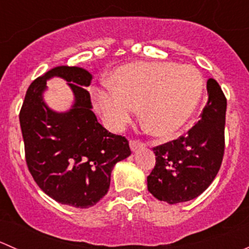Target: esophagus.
Wrapping results in <instances>:
<instances>
[{
	"instance_id": "1",
	"label": "esophagus",
	"mask_w": 249,
	"mask_h": 249,
	"mask_svg": "<svg viewBox=\"0 0 249 249\" xmlns=\"http://www.w3.org/2000/svg\"><path fill=\"white\" fill-rule=\"evenodd\" d=\"M143 145H144V144H143L142 142H140V141H137V140H131V141H130V148H131L132 152H136L137 149L142 148Z\"/></svg>"
}]
</instances>
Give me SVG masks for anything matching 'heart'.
Segmentation results:
<instances>
[{"label": "heart", "mask_w": 249, "mask_h": 249, "mask_svg": "<svg viewBox=\"0 0 249 249\" xmlns=\"http://www.w3.org/2000/svg\"><path fill=\"white\" fill-rule=\"evenodd\" d=\"M113 89H94L96 108L107 126L123 129L141 108L155 136L177 132L192 118L202 95L203 79L195 67L176 62H132L113 72Z\"/></svg>", "instance_id": "heart-1"}]
</instances>
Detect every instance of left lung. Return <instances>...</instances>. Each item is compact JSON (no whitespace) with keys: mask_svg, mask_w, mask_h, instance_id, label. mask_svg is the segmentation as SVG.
<instances>
[{"mask_svg":"<svg viewBox=\"0 0 249 249\" xmlns=\"http://www.w3.org/2000/svg\"><path fill=\"white\" fill-rule=\"evenodd\" d=\"M208 101L200 120L187 135L153 148L155 166L148 190L170 205L190 201L213 182L224 155L227 99L213 78L207 80Z\"/></svg>","mask_w":249,"mask_h":249,"instance_id":"8db88e82","label":"left lung"}]
</instances>
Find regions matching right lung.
I'll return each mask as SVG.
<instances>
[{
	"label": "right lung",
	"instance_id": "1",
	"mask_svg": "<svg viewBox=\"0 0 249 249\" xmlns=\"http://www.w3.org/2000/svg\"><path fill=\"white\" fill-rule=\"evenodd\" d=\"M53 76L66 80L74 92V105L66 112L53 111L44 102L46 82ZM91 79L82 67H54L31 83L19 114L35 182L55 201L77 208L96 205L108 192L114 165L131 154L125 137L97 122L84 89Z\"/></svg>",
	"mask_w": 249,
	"mask_h": 249
}]
</instances>
